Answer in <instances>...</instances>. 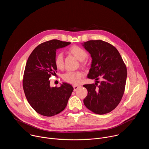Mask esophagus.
<instances>
[{"mask_svg":"<svg viewBox=\"0 0 149 149\" xmlns=\"http://www.w3.org/2000/svg\"><path fill=\"white\" fill-rule=\"evenodd\" d=\"M73 87H74V90L75 91L78 87H79V86H76V85H74V86H73Z\"/></svg>","mask_w":149,"mask_h":149,"instance_id":"34e87169","label":"esophagus"}]
</instances>
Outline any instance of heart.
Returning a JSON list of instances; mask_svg holds the SVG:
<instances>
[{
	"label": "heart",
	"mask_w": 149,
	"mask_h": 149,
	"mask_svg": "<svg viewBox=\"0 0 149 149\" xmlns=\"http://www.w3.org/2000/svg\"><path fill=\"white\" fill-rule=\"evenodd\" d=\"M67 52L79 60V65L82 68H86L87 67L88 61L86 59L87 56V54L83 48L78 45H72L68 49ZM54 63L58 69L62 70L63 68L64 61H63V57L61 53H58L55 55ZM82 77V73L79 71H70L64 74L63 78L67 82L76 85L80 82Z\"/></svg>",
	"instance_id": "obj_1"
}]
</instances>
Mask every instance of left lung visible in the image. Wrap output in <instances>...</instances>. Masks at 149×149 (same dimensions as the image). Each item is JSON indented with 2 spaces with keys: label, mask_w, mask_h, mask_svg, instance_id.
Here are the masks:
<instances>
[{
  "label": "left lung",
  "mask_w": 149,
  "mask_h": 149,
  "mask_svg": "<svg viewBox=\"0 0 149 149\" xmlns=\"http://www.w3.org/2000/svg\"><path fill=\"white\" fill-rule=\"evenodd\" d=\"M83 46L93 59L87 77L97 81L95 84L83 86L88 91L84 105L94 113H109L118 105L123 96L126 65L116 47L107 42L90 40L84 42ZM100 79L102 81L98 85Z\"/></svg>",
  "instance_id": "1"
}]
</instances>
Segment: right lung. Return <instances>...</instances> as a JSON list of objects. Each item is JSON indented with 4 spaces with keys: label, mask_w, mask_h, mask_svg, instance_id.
Listing matches in <instances>:
<instances>
[{
    "label": "right lung",
    "mask_w": 149,
    "mask_h": 149,
    "mask_svg": "<svg viewBox=\"0 0 149 149\" xmlns=\"http://www.w3.org/2000/svg\"><path fill=\"white\" fill-rule=\"evenodd\" d=\"M71 43L50 40L37 46L29 55L25 66L23 88L31 107L38 114L52 117L66 107L74 90L71 85L63 83L59 87H50L49 77L55 74L56 50Z\"/></svg>",
    "instance_id": "add662e5"
}]
</instances>
